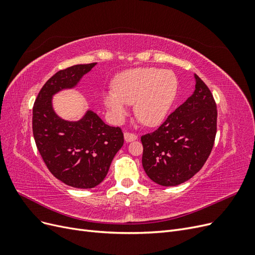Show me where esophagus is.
Returning <instances> with one entry per match:
<instances>
[{
    "mask_svg": "<svg viewBox=\"0 0 255 255\" xmlns=\"http://www.w3.org/2000/svg\"><path fill=\"white\" fill-rule=\"evenodd\" d=\"M137 139V136L133 133H128V132H126L125 133V140L127 142H130V141H134Z\"/></svg>",
    "mask_w": 255,
    "mask_h": 255,
    "instance_id": "34e87169",
    "label": "esophagus"
}]
</instances>
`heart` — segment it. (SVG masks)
I'll list each match as a JSON object with an SVG mask.
<instances>
[{"label":"heart","instance_id":"heart-1","mask_svg":"<svg viewBox=\"0 0 255 255\" xmlns=\"http://www.w3.org/2000/svg\"><path fill=\"white\" fill-rule=\"evenodd\" d=\"M177 79L170 70L135 68L123 71L113 82L114 90L103 94V102L114 121L121 122L128 105L135 104V115L141 123L155 127L164 121L174 102Z\"/></svg>","mask_w":255,"mask_h":255}]
</instances>
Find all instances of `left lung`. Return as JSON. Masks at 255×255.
<instances>
[{"mask_svg": "<svg viewBox=\"0 0 255 255\" xmlns=\"http://www.w3.org/2000/svg\"><path fill=\"white\" fill-rule=\"evenodd\" d=\"M196 88L153 133L141 136L142 167L161 186H176L203 167L217 132V106L211 90L195 74Z\"/></svg>", "mask_w": 255, "mask_h": 255, "instance_id": "8db88e82", "label": "left lung"}]
</instances>
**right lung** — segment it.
Returning <instances> with one entry per match:
<instances>
[{"label":"right lung","instance_id":"right-lung-1","mask_svg":"<svg viewBox=\"0 0 255 255\" xmlns=\"http://www.w3.org/2000/svg\"><path fill=\"white\" fill-rule=\"evenodd\" d=\"M96 65H75L54 74L33 107V134L44 164L56 179L82 189L94 188L105 179L125 141L122 130L107 126L90 110L78 121L60 118L53 109V96L75 88Z\"/></svg>","mask_w":255,"mask_h":255}]
</instances>
